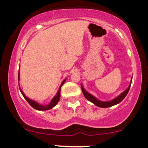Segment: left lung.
Here are the masks:
<instances>
[{
	"label": "left lung",
	"instance_id": "left-lung-1",
	"mask_svg": "<svg viewBox=\"0 0 148 148\" xmlns=\"http://www.w3.org/2000/svg\"><path fill=\"white\" fill-rule=\"evenodd\" d=\"M132 81H131L130 86H129L128 88H127V90H125L123 92H122L121 94L119 96V97L115 98V99H114L113 100H112V101H107V102L99 101V100L96 99L95 97H93L92 95H91L90 94H89L88 92H87L86 91L84 90V88L82 87V85H81V88H82V91L83 94H84V96L86 98V99L88 100L89 101L92 102V103H94L95 105H97L99 107L107 108V107H111V106H113L115 105H116V104L119 103L120 102H121L123 100L125 99V97H126V95H127L129 90H130L131 84H132Z\"/></svg>",
	"mask_w": 148,
	"mask_h": 148
}]
</instances>
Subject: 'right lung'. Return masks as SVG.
I'll list each match as a JSON object with an SVG mask.
<instances>
[{
    "label": "right lung",
    "mask_w": 148,
    "mask_h": 148,
    "mask_svg": "<svg viewBox=\"0 0 148 148\" xmlns=\"http://www.w3.org/2000/svg\"><path fill=\"white\" fill-rule=\"evenodd\" d=\"M18 79L19 80V73H18ZM65 81H66V79L63 81V82H62V83L61 84V86H60L57 94H56L55 97H54L53 99L51 100V103L47 106H42L41 105H39V104L36 103L35 101H32V100L29 99V98L27 97L26 96L23 94V92H22V90H21V88H19V89L21 90V94L23 95V97L26 99V101L28 102V103L29 104V105L32 106L33 108H34L35 109L39 110V111H45V110H49V109H51V108H53L54 106H55L56 104L58 103V101H59L60 98V90H61V87H62V85L64 84V83L65 82Z\"/></svg>",
    "instance_id": "right-lung-1"
}]
</instances>
